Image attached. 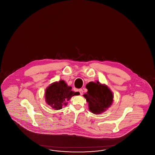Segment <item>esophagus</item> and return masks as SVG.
<instances>
[{
  "mask_svg": "<svg viewBox=\"0 0 155 155\" xmlns=\"http://www.w3.org/2000/svg\"><path fill=\"white\" fill-rule=\"evenodd\" d=\"M79 92H80V95H82V94H83V91H82V89H79Z\"/></svg>",
  "mask_w": 155,
  "mask_h": 155,
  "instance_id": "obj_1",
  "label": "esophagus"
}]
</instances>
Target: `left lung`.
Masks as SVG:
<instances>
[{
  "label": "left lung",
  "mask_w": 155,
  "mask_h": 155,
  "mask_svg": "<svg viewBox=\"0 0 155 155\" xmlns=\"http://www.w3.org/2000/svg\"><path fill=\"white\" fill-rule=\"evenodd\" d=\"M86 88L88 92L84 95V97L88 103L90 111L95 114H100L110 107L114 95L106 84H102L99 81L89 82L86 85Z\"/></svg>",
  "instance_id": "left-lung-1"
}]
</instances>
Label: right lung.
<instances>
[{
	"instance_id": "add662e5",
	"label": "right lung",
	"mask_w": 155,
	"mask_h": 155,
	"mask_svg": "<svg viewBox=\"0 0 155 155\" xmlns=\"http://www.w3.org/2000/svg\"><path fill=\"white\" fill-rule=\"evenodd\" d=\"M71 89L64 80L53 82L45 89L46 103L56 110L61 109L63 106H67L72 96L80 94L78 92H74Z\"/></svg>"
}]
</instances>
